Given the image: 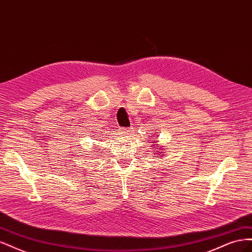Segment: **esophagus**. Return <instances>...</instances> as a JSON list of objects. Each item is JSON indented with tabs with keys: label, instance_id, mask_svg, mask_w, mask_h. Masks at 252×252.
<instances>
[{
	"label": "esophagus",
	"instance_id": "1",
	"mask_svg": "<svg viewBox=\"0 0 252 252\" xmlns=\"http://www.w3.org/2000/svg\"><path fill=\"white\" fill-rule=\"evenodd\" d=\"M121 131H122V133H123L126 136L129 135V133H130V130H129V128H122Z\"/></svg>",
	"mask_w": 252,
	"mask_h": 252
}]
</instances>
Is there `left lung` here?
Returning a JSON list of instances; mask_svg holds the SVG:
<instances>
[{
	"mask_svg": "<svg viewBox=\"0 0 252 252\" xmlns=\"http://www.w3.org/2000/svg\"><path fill=\"white\" fill-rule=\"evenodd\" d=\"M154 143H156V141H155ZM155 146H156V152H158V151H157V149H158V148H157V145H155ZM158 147H161V146H158ZM162 154H163V152H161V154H158V155H162Z\"/></svg>",
	"mask_w": 252,
	"mask_h": 252,
	"instance_id": "1",
	"label": "left lung"
}]
</instances>
